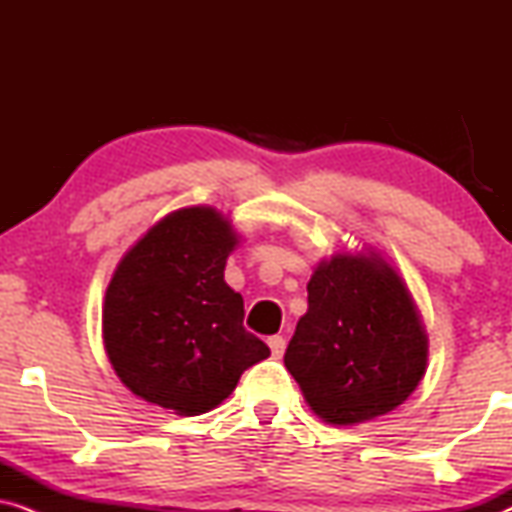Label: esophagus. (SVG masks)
Instances as JSON below:
<instances>
[{"label":"esophagus","mask_w":512,"mask_h":512,"mask_svg":"<svg viewBox=\"0 0 512 512\" xmlns=\"http://www.w3.org/2000/svg\"><path fill=\"white\" fill-rule=\"evenodd\" d=\"M268 345H270V352L275 359H282L284 349H286V340L282 338V335H272V338H268Z\"/></svg>","instance_id":"1"}]
</instances>
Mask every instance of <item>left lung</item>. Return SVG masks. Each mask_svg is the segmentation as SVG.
Returning a JSON list of instances; mask_svg holds the SVG:
<instances>
[{
	"label": "left lung",
	"instance_id": "1",
	"mask_svg": "<svg viewBox=\"0 0 512 512\" xmlns=\"http://www.w3.org/2000/svg\"><path fill=\"white\" fill-rule=\"evenodd\" d=\"M426 359L408 286L380 254H335L314 268L284 366L324 422L352 426L396 410Z\"/></svg>",
	"mask_w": 512,
	"mask_h": 512
}]
</instances>
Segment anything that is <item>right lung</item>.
Instances as JSON below:
<instances>
[{
	"label": "right lung",
	"mask_w": 512,
	"mask_h": 512,
	"mask_svg": "<svg viewBox=\"0 0 512 512\" xmlns=\"http://www.w3.org/2000/svg\"><path fill=\"white\" fill-rule=\"evenodd\" d=\"M240 237L214 207H184L121 258L102 310L104 349L132 394L193 417L226 401L270 349L242 326L223 279Z\"/></svg>",
	"instance_id": "obj_1"
}]
</instances>
